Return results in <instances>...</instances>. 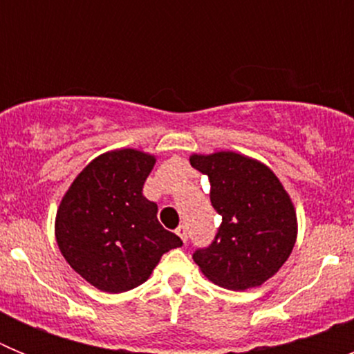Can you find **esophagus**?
<instances>
[{
	"label": "esophagus",
	"mask_w": 354,
	"mask_h": 354,
	"mask_svg": "<svg viewBox=\"0 0 354 354\" xmlns=\"http://www.w3.org/2000/svg\"><path fill=\"white\" fill-rule=\"evenodd\" d=\"M175 232H177V236H179L180 239H183L184 243H186V241H187V228L184 227V225H179V227H177V230H175Z\"/></svg>",
	"instance_id": "34e87169"
}]
</instances>
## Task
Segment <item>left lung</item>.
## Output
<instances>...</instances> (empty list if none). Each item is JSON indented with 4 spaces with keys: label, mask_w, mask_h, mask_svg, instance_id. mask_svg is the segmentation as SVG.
I'll list each match as a JSON object with an SVG mask.
<instances>
[{
    "label": "left lung",
    "mask_w": 354,
    "mask_h": 354,
    "mask_svg": "<svg viewBox=\"0 0 354 354\" xmlns=\"http://www.w3.org/2000/svg\"><path fill=\"white\" fill-rule=\"evenodd\" d=\"M207 175L211 204L221 216L214 239L193 253L202 273L225 289L246 290L273 277L296 243V211L270 168L237 152L189 158Z\"/></svg>",
    "instance_id": "obj_1"
}]
</instances>
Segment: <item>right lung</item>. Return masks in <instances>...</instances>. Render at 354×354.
I'll return each mask as SVG.
<instances>
[{"mask_svg": "<svg viewBox=\"0 0 354 354\" xmlns=\"http://www.w3.org/2000/svg\"><path fill=\"white\" fill-rule=\"evenodd\" d=\"M154 162V156L134 149L99 156L74 179L56 212L62 255L104 292L142 286L162 253L183 246L142 193Z\"/></svg>", "mask_w": 354, "mask_h": 354, "instance_id": "1", "label": "right lung"}]
</instances>
